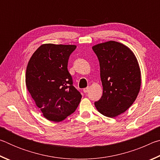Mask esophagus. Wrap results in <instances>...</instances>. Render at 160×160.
<instances>
[{"mask_svg":"<svg viewBox=\"0 0 160 160\" xmlns=\"http://www.w3.org/2000/svg\"><path fill=\"white\" fill-rule=\"evenodd\" d=\"M89 89H90V88H89V87H88V88H84L83 89V92L85 93H87L88 92V90H89Z\"/></svg>","mask_w":160,"mask_h":160,"instance_id":"1","label":"esophagus"}]
</instances>
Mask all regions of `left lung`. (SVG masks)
Listing matches in <instances>:
<instances>
[{"label": "left lung", "mask_w": 160, "mask_h": 160, "mask_svg": "<svg viewBox=\"0 0 160 160\" xmlns=\"http://www.w3.org/2000/svg\"><path fill=\"white\" fill-rule=\"evenodd\" d=\"M98 58L103 94L94 102L97 111L116 117L133 104L141 85V74L132 51L121 43L109 41L92 47Z\"/></svg>", "instance_id": "obj_1"}]
</instances>
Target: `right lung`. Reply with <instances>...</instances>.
<instances>
[{"mask_svg": "<svg viewBox=\"0 0 160 160\" xmlns=\"http://www.w3.org/2000/svg\"><path fill=\"white\" fill-rule=\"evenodd\" d=\"M75 48V45L42 44L27 67L25 82L29 92L43 116L54 122L72 114L82 98L68 70L70 55Z\"/></svg>", "mask_w": 160, "mask_h": 160, "instance_id": "1", "label": "right lung"}]
</instances>
